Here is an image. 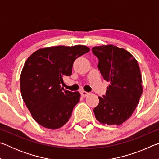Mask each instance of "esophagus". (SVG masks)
I'll use <instances>...</instances> for the list:
<instances>
[{"instance_id": "1", "label": "esophagus", "mask_w": 159, "mask_h": 159, "mask_svg": "<svg viewBox=\"0 0 159 159\" xmlns=\"http://www.w3.org/2000/svg\"><path fill=\"white\" fill-rule=\"evenodd\" d=\"M89 93L86 92V91H84V90H82L80 91V95H81V96L83 97V98H85L86 96H88V95H89Z\"/></svg>"}]
</instances>
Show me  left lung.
<instances>
[{
  "label": "left lung",
  "mask_w": 159,
  "mask_h": 159,
  "mask_svg": "<svg viewBox=\"0 0 159 159\" xmlns=\"http://www.w3.org/2000/svg\"><path fill=\"white\" fill-rule=\"evenodd\" d=\"M93 52L99 60L102 76L110 83L106 95L98 97L94 114L102 124L120 125L131 116L142 95L138 63L128 51L114 45L93 47Z\"/></svg>",
  "instance_id": "left-lung-1"
}]
</instances>
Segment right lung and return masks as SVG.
I'll return each mask as SVG.
<instances>
[{
	"instance_id": "obj_1",
	"label": "right lung",
	"mask_w": 159,
	"mask_h": 159,
	"mask_svg": "<svg viewBox=\"0 0 159 159\" xmlns=\"http://www.w3.org/2000/svg\"><path fill=\"white\" fill-rule=\"evenodd\" d=\"M85 45L48 47L26 60L20 76L21 97L34 119L55 130L66 124L80 101L79 92L64 90L63 78L70 76L75 60L88 52Z\"/></svg>"
}]
</instances>
